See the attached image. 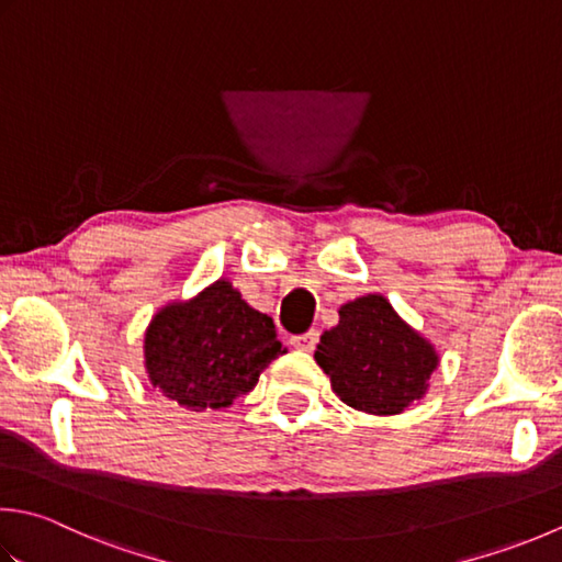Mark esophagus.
<instances>
[{
	"mask_svg": "<svg viewBox=\"0 0 562 562\" xmlns=\"http://www.w3.org/2000/svg\"><path fill=\"white\" fill-rule=\"evenodd\" d=\"M290 344H292L296 350H306V353H312V350H314L316 344H318V331H316V328H312V331H306V334L292 336Z\"/></svg>",
	"mask_w": 562,
	"mask_h": 562,
	"instance_id": "34e87169",
	"label": "esophagus"
}]
</instances>
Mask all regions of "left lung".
I'll return each mask as SVG.
<instances>
[{
  "label": "left lung",
  "mask_w": 562,
  "mask_h": 562,
  "mask_svg": "<svg viewBox=\"0 0 562 562\" xmlns=\"http://www.w3.org/2000/svg\"><path fill=\"white\" fill-rule=\"evenodd\" d=\"M331 387L358 412L400 414L428 390L438 353L392 310L382 294H366L338 310L314 353Z\"/></svg>",
  "instance_id": "left-lung-1"
}]
</instances>
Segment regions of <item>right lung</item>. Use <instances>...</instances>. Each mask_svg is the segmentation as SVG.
Here are the masks:
<instances>
[{"mask_svg": "<svg viewBox=\"0 0 562 562\" xmlns=\"http://www.w3.org/2000/svg\"><path fill=\"white\" fill-rule=\"evenodd\" d=\"M282 353L272 318L240 300L228 280L162 306L143 344L153 387L192 412L231 406Z\"/></svg>", "mask_w": 562, "mask_h": 562, "instance_id": "right-lung-1", "label": "right lung"}]
</instances>
